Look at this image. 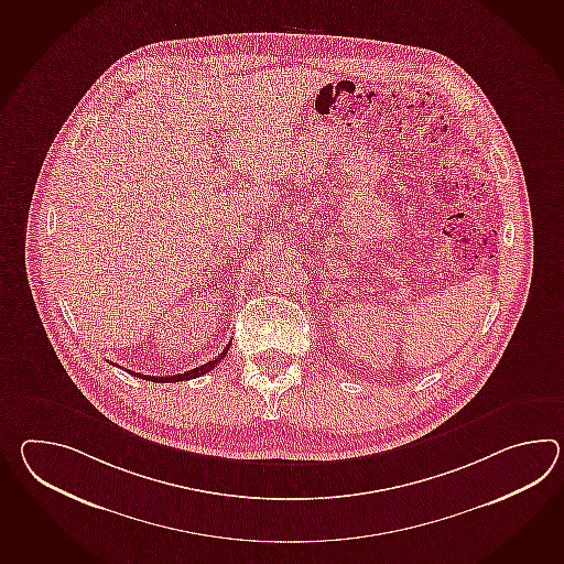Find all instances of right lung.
Masks as SVG:
<instances>
[{"instance_id": "right-lung-1", "label": "right lung", "mask_w": 564, "mask_h": 564, "mask_svg": "<svg viewBox=\"0 0 564 564\" xmlns=\"http://www.w3.org/2000/svg\"><path fill=\"white\" fill-rule=\"evenodd\" d=\"M228 348H230V344L226 346L223 354L218 356V358H214L213 362L202 364L198 368H192L188 372H184V375H174V376H148V375H135V372H131V375L139 376V378H143V380H151V382H180V380H189V378H198V376L206 375V372H210L216 364L220 362V360H225L226 354H228Z\"/></svg>"}]
</instances>
